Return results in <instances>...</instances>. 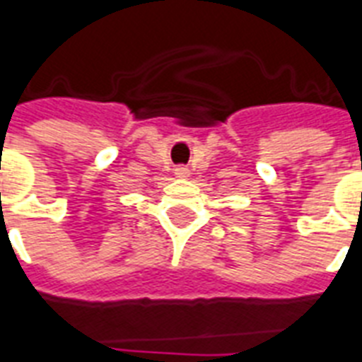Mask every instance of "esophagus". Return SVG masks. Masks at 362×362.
Segmentation results:
<instances>
[{"mask_svg":"<svg viewBox=\"0 0 362 362\" xmlns=\"http://www.w3.org/2000/svg\"><path fill=\"white\" fill-rule=\"evenodd\" d=\"M175 176L176 178H187V176H189V169H187V167H176Z\"/></svg>","mask_w":362,"mask_h":362,"instance_id":"obj_1","label":"esophagus"}]
</instances>
